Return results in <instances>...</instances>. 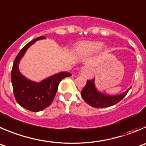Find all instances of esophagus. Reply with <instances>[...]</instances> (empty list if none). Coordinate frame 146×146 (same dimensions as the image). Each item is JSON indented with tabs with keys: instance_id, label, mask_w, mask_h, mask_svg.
I'll return each instance as SVG.
<instances>
[{
	"instance_id": "obj_1",
	"label": "esophagus",
	"mask_w": 146,
	"mask_h": 146,
	"mask_svg": "<svg viewBox=\"0 0 146 146\" xmlns=\"http://www.w3.org/2000/svg\"><path fill=\"white\" fill-rule=\"evenodd\" d=\"M80 75L86 78H91L93 77V73L88 66H84L80 70Z\"/></svg>"
}]
</instances>
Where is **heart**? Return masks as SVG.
Listing matches in <instances>:
<instances>
[{"label": "heart", "instance_id": "1", "mask_svg": "<svg viewBox=\"0 0 146 146\" xmlns=\"http://www.w3.org/2000/svg\"><path fill=\"white\" fill-rule=\"evenodd\" d=\"M103 43L98 41H86L79 45V51L86 54H92L98 52L101 49Z\"/></svg>", "mask_w": 146, "mask_h": 146}]
</instances>
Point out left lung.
Listing matches in <instances>:
<instances>
[{"label":"left lung","instance_id":"obj_1","mask_svg":"<svg viewBox=\"0 0 146 146\" xmlns=\"http://www.w3.org/2000/svg\"><path fill=\"white\" fill-rule=\"evenodd\" d=\"M128 90L124 93L115 96H110L100 93L95 86V79L88 80L86 86L81 91V96L83 100L90 106L94 108H105L113 106L121 101L128 93Z\"/></svg>","mask_w":146,"mask_h":146}]
</instances>
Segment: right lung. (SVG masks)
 <instances>
[{
    "instance_id": "add662e5",
    "label": "right lung",
    "mask_w": 146,
    "mask_h": 146,
    "mask_svg": "<svg viewBox=\"0 0 146 146\" xmlns=\"http://www.w3.org/2000/svg\"><path fill=\"white\" fill-rule=\"evenodd\" d=\"M41 39H46V37L40 36L34 39L21 49L14 60L11 70V82L15 100L20 106L33 112H38L50 106L62 79L71 76L68 72H61L37 83L28 80L20 73L18 64L27 49Z\"/></svg>"
}]
</instances>
